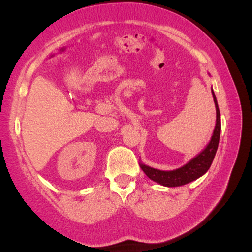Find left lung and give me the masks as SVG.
<instances>
[{
    "label": "left lung",
    "instance_id": "left-lung-1",
    "mask_svg": "<svg viewBox=\"0 0 252 252\" xmlns=\"http://www.w3.org/2000/svg\"><path fill=\"white\" fill-rule=\"evenodd\" d=\"M212 96L213 101L216 104V112H217V123L213 130V134L211 136L210 142L202 152L193 158L192 160L188 162L183 167L172 170V171H162V170H158L155 168L148 167L146 164H140V167L143 170V172L151 179V180L156 181L160 185L164 187H180L183 185H187L193 180H197L198 178L203 176L206 173L210 165L212 163L213 159H215L217 149H218L219 139H220V131H221V120H220V111L218 106V102H217L215 92L213 90Z\"/></svg>",
    "mask_w": 252,
    "mask_h": 252
}]
</instances>
